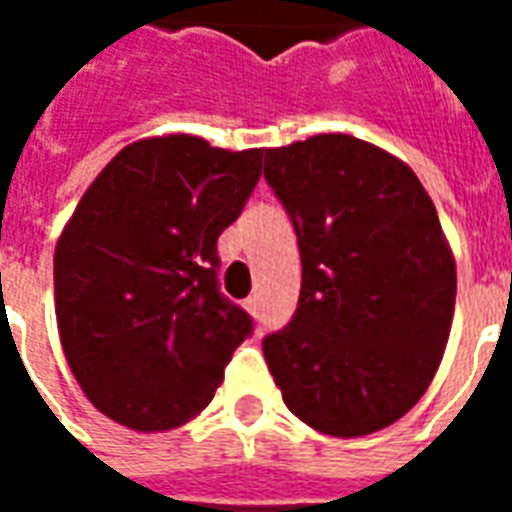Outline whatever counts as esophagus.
I'll return each mask as SVG.
<instances>
[{
    "instance_id": "obj_1",
    "label": "esophagus",
    "mask_w": 512,
    "mask_h": 512,
    "mask_svg": "<svg viewBox=\"0 0 512 512\" xmlns=\"http://www.w3.org/2000/svg\"><path fill=\"white\" fill-rule=\"evenodd\" d=\"M244 307L252 312V315H257V312H260V296H249V299L244 301Z\"/></svg>"
}]
</instances>
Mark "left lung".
<instances>
[{
    "label": "left lung",
    "mask_w": 512,
    "mask_h": 512,
    "mask_svg": "<svg viewBox=\"0 0 512 512\" xmlns=\"http://www.w3.org/2000/svg\"><path fill=\"white\" fill-rule=\"evenodd\" d=\"M268 186L293 222L299 307L263 337L285 406L354 439L392 425L439 370L455 260L411 169L348 134L266 150Z\"/></svg>",
    "instance_id": "8db88e82"
}]
</instances>
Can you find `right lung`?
I'll use <instances>...</instances> for the list:
<instances>
[{"mask_svg":"<svg viewBox=\"0 0 512 512\" xmlns=\"http://www.w3.org/2000/svg\"><path fill=\"white\" fill-rule=\"evenodd\" d=\"M260 158L156 136L123 147L84 191L54 252V304L73 376L109 419L183 425L255 329L219 290L216 241L252 197Z\"/></svg>","mask_w":512,"mask_h":512,"instance_id":"add662e5","label":"right lung"}]
</instances>
